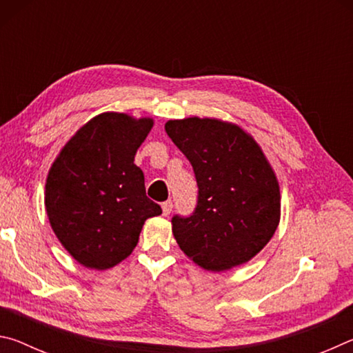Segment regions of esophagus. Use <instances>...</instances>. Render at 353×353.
Returning <instances> with one entry per match:
<instances>
[{
	"label": "esophagus",
	"mask_w": 353,
	"mask_h": 353,
	"mask_svg": "<svg viewBox=\"0 0 353 353\" xmlns=\"http://www.w3.org/2000/svg\"><path fill=\"white\" fill-rule=\"evenodd\" d=\"M171 210H172V202L171 201L162 202V212H163L165 216H168V214L171 213Z\"/></svg>",
	"instance_id": "obj_1"
}]
</instances>
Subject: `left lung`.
Listing matches in <instances>:
<instances>
[{
    "instance_id": "8db88e82",
    "label": "left lung",
    "mask_w": 353,
    "mask_h": 353,
    "mask_svg": "<svg viewBox=\"0 0 353 353\" xmlns=\"http://www.w3.org/2000/svg\"><path fill=\"white\" fill-rule=\"evenodd\" d=\"M165 130L194 170L198 205L172 218L182 252L207 271L252 260L280 223L276 172L254 137L218 118L170 119Z\"/></svg>"
}]
</instances>
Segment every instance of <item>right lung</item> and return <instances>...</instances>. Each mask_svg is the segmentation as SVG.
<instances>
[{
    "label": "right lung",
    "instance_id": "right-lung-1",
    "mask_svg": "<svg viewBox=\"0 0 353 353\" xmlns=\"http://www.w3.org/2000/svg\"><path fill=\"white\" fill-rule=\"evenodd\" d=\"M152 118L104 112L83 124L52 162L45 185L51 229L73 259L110 270L132 254L148 218L162 208L146 196L134 163Z\"/></svg>",
    "mask_w": 353,
    "mask_h": 353
}]
</instances>
